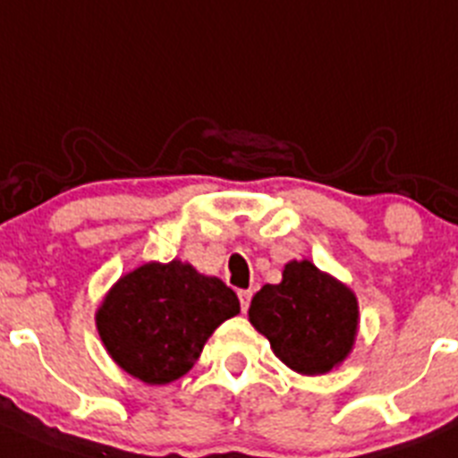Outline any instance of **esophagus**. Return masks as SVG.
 Wrapping results in <instances>:
<instances>
[{"label":"esophagus","mask_w":458,"mask_h":458,"mask_svg":"<svg viewBox=\"0 0 458 458\" xmlns=\"http://www.w3.org/2000/svg\"><path fill=\"white\" fill-rule=\"evenodd\" d=\"M238 299H241L242 310H247V308H250V303H251V290H241V292H238Z\"/></svg>","instance_id":"34e87169"}]
</instances>
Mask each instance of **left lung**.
<instances>
[{"mask_svg":"<svg viewBox=\"0 0 458 458\" xmlns=\"http://www.w3.org/2000/svg\"><path fill=\"white\" fill-rule=\"evenodd\" d=\"M250 321L292 371L319 376L351 352L357 333L355 294L310 260H292L278 285L251 299Z\"/></svg>","mask_w":458,"mask_h":458,"instance_id":"left-lung-1","label":"left lung"}]
</instances>
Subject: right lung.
Segmentation results:
<instances>
[{"mask_svg":"<svg viewBox=\"0 0 458 458\" xmlns=\"http://www.w3.org/2000/svg\"><path fill=\"white\" fill-rule=\"evenodd\" d=\"M238 312L232 287L171 260L119 278L96 312V326L123 371L148 385H166L193 369L213 330Z\"/></svg>","mask_w":458,"mask_h":458,"instance_id":"add662e5","label":"right lung"}]
</instances>
